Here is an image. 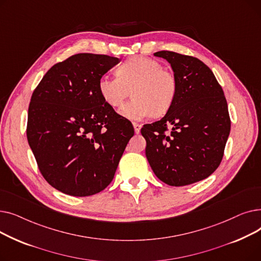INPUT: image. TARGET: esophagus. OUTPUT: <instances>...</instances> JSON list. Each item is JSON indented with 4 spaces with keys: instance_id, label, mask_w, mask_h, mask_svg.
Here are the masks:
<instances>
[{
    "instance_id": "34e87169",
    "label": "esophagus",
    "mask_w": 261,
    "mask_h": 261,
    "mask_svg": "<svg viewBox=\"0 0 261 261\" xmlns=\"http://www.w3.org/2000/svg\"><path fill=\"white\" fill-rule=\"evenodd\" d=\"M133 128H134V131L136 134H139L141 132V128H142V125H140L139 122H133Z\"/></svg>"
}]
</instances>
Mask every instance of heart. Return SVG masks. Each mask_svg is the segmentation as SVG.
<instances>
[{"mask_svg":"<svg viewBox=\"0 0 261 261\" xmlns=\"http://www.w3.org/2000/svg\"><path fill=\"white\" fill-rule=\"evenodd\" d=\"M98 91L102 100L112 108L120 107L132 91L134 99L123 106L119 113L139 120L153 113L165 114L174 102L177 82L159 61L136 56L118 66L117 76H101Z\"/></svg>","mask_w":261,"mask_h":261,"instance_id":"1","label":"heart"}]
</instances>
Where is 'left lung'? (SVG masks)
<instances>
[{
  "label": "left lung",
  "instance_id": "obj_1",
  "mask_svg": "<svg viewBox=\"0 0 261 261\" xmlns=\"http://www.w3.org/2000/svg\"><path fill=\"white\" fill-rule=\"evenodd\" d=\"M154 56L170 63L177 92L165 116L141 130L146 156L162 182L189 185L220 165L230 131L227 102L214 73L198 58L169 50ZM168 127L172 131L166 135Z\"/></svg>",
  "mask_w": 261,
  "mask_h": 261
}]
</instances>
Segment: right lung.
Segmentation results:
<instances>
[{"instance_id": "right-lung-1", "label": "right lung", "mask_w": 261, "mask_h": 261, "mask_svg": "<svg viewBox=\"0 0 261 261\" xmlns=\"http://www.w3.org/2000/svg\"><path fill=\"white\" fill-rule=\"evenodd\" d=\"M120 60L82 53L51 66L34 91L27 141L40 172L74 197L100 193L112 182L134 135L132 123L108 106L98 80Z\"/></svg>"}]
</instances>
